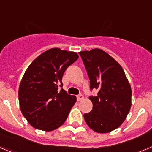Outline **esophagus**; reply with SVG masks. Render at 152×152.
<instances>
[{"instance_id": "1", "label": "esophagus", "mask_w": 152, "mask_h": 152, "mask_svg": "<svg viewBox=\"0 0 152 152\" xmlns=\"http://www.w3.org/2000/svg\"><path fill=\"white\" fill-rule=\"evenodd\" d=\"M83 99H84V96H83V95L81 94H79L77 96V100H78V101H80V100H83Z\"/></svg>"}]
</instances>
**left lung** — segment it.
<instances>
[{"mask_svg":"<svg viewBox=\"0 0 152 152\" xmlns=\"http://www.w3.org/2000/svg\"><path fill=\"white\" fill-rule=\"evenodd\" d=\"M90 79L92 110L84 114L86 123L99 133L116 129L124 122L131 108V87L120 64L99 49L79 52Z\"/></svg>","mask_w":152,"mask_h":152,"instance_id":"obj_1","label":"left lung"}]
</instances>
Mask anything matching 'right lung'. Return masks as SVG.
<instances>
[{"mask_svg": "<svg viewBox=\"0 0 152 152\" xmlns=\"http://www.w3.org/2000/svg\"><path fill=\"white\" fill-rule=\"evenodd\" d=\"M77 58L76 52L54 48L29 64L20 84L19 102L23 115L33 127L52 131L65 122L76 97L63 90L61 80Z\"/></svg>", "mask_w": 152, "mask_h": 152, "instance_id": "1", "label": "right lung"}]
</instances>
